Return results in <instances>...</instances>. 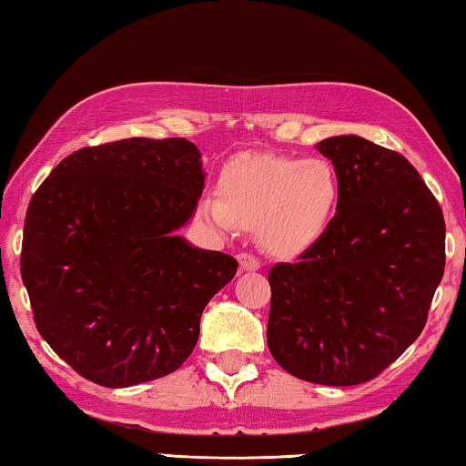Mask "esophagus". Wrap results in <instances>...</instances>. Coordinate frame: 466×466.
Returning <instances> with one entry per match:
<instances>
[{
	"label": "esophagus",
	"mask_w": 466,
	"mask_h": 466,
	"mask_svg": "<svg viewBox=\"0 0 466 466\" xmlns=\"http://www.w3.org/2000/svg\"><path fill=\"white\" fill-rule=\"evenodd\" d=\"M238 263H240V269H244V271L261 269V261H258V258L252 255V252H240Z\"/></svg>",
	"instance_id": "obj_1"
}]
</instances>
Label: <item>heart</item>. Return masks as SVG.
<instances>
[{"label": "heart", "mask_w": 466, "mask_h": 466, "mask_svg": "<svg viewBox=\"0 0 466 466\" xmlns=\"http://www.w3.org/2000/svg\"><path fill=\"white\" fill-rule=\"evenodd\" d=\"M219 197L203 211L222 230L257 226L265 247L299 252L329 230L341 199L335 168L320 157L247 154L226 164L218 178Z\"/></svg>", "instance_id": "b5f03b06"}]
</instances>
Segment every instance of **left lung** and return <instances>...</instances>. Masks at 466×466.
<instances>
[{"label": "left lung", "mask_w": 466, "mask_h": 466, "mask_svg": "<svg viewBox=\"0 0 466 466\" xmlns=\"http://www.w3.org/2000/svg\"><path fill=\"white\" fill-rule=\"evenodd\" d=\"M319 152L341 185L329 230L269 271L267 345L299 380L353 386L382 374L428 322L446 265V224L413 164L358 136Z\"/></svg>", "instance_id": "8db88e82"}]
</instances>
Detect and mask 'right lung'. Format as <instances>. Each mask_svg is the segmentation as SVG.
Listing matches in <instances>:
<instances>
[{
  "mask_svg": "<svg viewBox=\"0 0 466 466\" xmlns=\"http://www.w3.org/2000/svg\"><path fill=\"white\" fill-rule=\"evenodd\" d=\"M203 191L185 137H129L61 160L30 199L20 273L38 333L86 380L175 372L238 261L175 236Z\"/></svg>",
  "mask_w": 466,
  "mask_h": 466,
  "instance_id": "right-lung-1",
  "label": "right lung"
}]
</instances>
